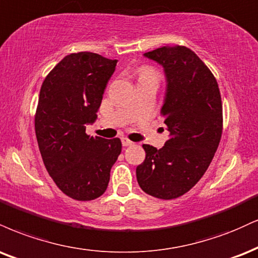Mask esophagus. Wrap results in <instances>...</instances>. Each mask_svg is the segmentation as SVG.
I'll list each match as a JSON object with an SVG mask.
<instances>
[{"mask_svg": "<svg viewBox=\"0 0 258 258\" xmlns=\"http://www.w3.org/2000/svg\"><path fill=\"white\" fill-rule=\"evenodd\" d=\"M121 142H122L123 147H130V145H133V142H131L130 139H127V138H122L121 139Z\"/></svg>", "mask_w": 258, "mask_h": 258, "instance_id": "esophagus-1", "label": "esophagus"}]
</instances>
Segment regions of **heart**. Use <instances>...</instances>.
<instances>
[{"label":"heart","mask_w":258,"mask_h":258,"mask_svg":"<svg viewBox=\"0 0 258 258\" xmlns=\"http://www.w3.org/2000/svg\"><path fill=\"white\" fill-rule=\"evenodd\" d=\"M142 73H153V71L149 70V68H143Z\"/></svg>","instance_id":"heart-1"}]
</instances>
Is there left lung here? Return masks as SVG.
<instances>
[{
  "instance_id": "1",
  "label": "left lung",
  "mask_w": 258,
  "mask_h": 258,
  "mask_svg": "<svg viewBox=\"0 0 258 258\" xmlns=\"http://www.w3.org/2000/svg\"><path fill=\"white\" fill-rule=\"evenodd\" d=\"M144 56L160 63L166 74L161 115L169 138L159 150L143 145L145 160L136 174L145 194L174 200L200 181L218 150L222 135L221 95L214 74L186 46H162Z\"/></svg>"
}]
</instances>
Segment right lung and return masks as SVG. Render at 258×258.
<instances>
[{"instance_id":"right-lung-1","label":"right lung","mask_w":258,"mask_h":258,"mask_svg":"<svg viewBox=\"0 0 258 258\" xmlns=\"http://www.w3.org/2000/svg\"><path fill=\"white\" fill-rule=\"evenodd\" d=\"M117 60L95 52L64 56L45 77L35 115L36 137L49 175L77 201H92L107 190L121 153L119 138L86 135Z\"/></svg>"}]
</instances>
